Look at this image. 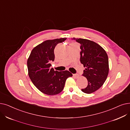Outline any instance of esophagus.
I'll list each match as a JSON object with an SVG mask.
<instances>
[{
  "label": "esophagus",
  "mask_w": 130,
  "mask_h": 130,
  "mask_svg": "<svg viewBox=\"0 0 130 130\" xmlns=\"http://www.w3.org/2000/svg\"><path fill=\"white\" fill-rule=\"evenodd\" d=\"M73 76H74L75 78H78L79 77V75L77 74H73Z\"/></svg>",
  "instance_id": "1"
}]
</instances>
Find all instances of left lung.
Wrapping results in <instances>:
<instances>
[{
    "label": "left lung",
    "instance_id": "8db88e82",
    "mask_svg": "<svg viewBox=\"0 0 130 130\" xmlns=\"http://www.w3.org/2000/svg\"><path fill=\"white\" fill-rule=\"evenodd\" d=\"M72 40L81 44L80 61L86 67L82 75L87 78L88 86L81 90L86 93H91L103 85L108 76V56L100 45L93 41L75 38Z\"/></svg>",
    "mask_w": 130,
    "mask_h": 130
}]
</instances>
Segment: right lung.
I'll return each mask as SVG.
<instances>
[{
	"mask_svg": "<svg viewBox=\"0 0 130 130\" xmlns=\"http://www.w3.org/2000/svg\"><path fill=\"white\" fill-rule=\"evenodd\" d=\"M66 38L46 40L34 48L27 59L29 76L37 88L48 95L61 92L66 79L72 76L68 71L58 72L51 68L54 61V49L56 45L63 42Z\"/></svg>",
	"mask_w": 130,
	"mask_h": 130,
	"instance_id": "right-lung-1",
	"label": "right lung"
}]
</instances>
